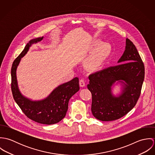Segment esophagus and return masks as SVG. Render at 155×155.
<instances>
[{
  "label": "esophagus",
  "instance_id": "1",
  "mask_svg": "<svg viewBox=\"0 0 155 155\" xmlns=\"http://www.w3.org/2000/svg\"><path fill=\"white\" fill-rule=\"evenodd\" d=\"M79 85H80L81 87H84L85 86V82L84 79H81L79 80Z\"/></svg>",
  "mask_w": 155,
  "mask_h": 155
}]
</instances>
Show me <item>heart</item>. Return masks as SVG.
<instances>
[{
    "label": "heart",
    "mask_w": 155,
    "mask_h": 155,
    "mask_svg": "<svg viewBox=\"0 0 155 155\" xmlns=\"http://www.w3.org/2000/svg\"><path fill=\"white\" fill-rule=\"evenodd\" d=\"M98 46L99 47L87 61L86 65L90 69H96L100 66L109 51V45L106 43L101 44L100 41H95L92 44L91 49L94 51Z\"/></svg>",
    "instance_id": "1"
}]
</instances>
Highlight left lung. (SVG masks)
I'll use <instances>...</instances> for the list:
<instances>
[{"label":"left lung","instance_id":"obj_1","mask_svg":"<svg viewBox=\"0 0 155 155\" xmlns=\"http://www.w3.org/2000/svg\"><path fill=\"white\" fill-rule=\"evenodd\" d=\"M115 66L89 76L87 85L92 94L91 111L101 121L117 120L131 110L141 93L144 78V66L135 46L126 39L125 50ZM123 86L121 94L114 96L111 87L115 83Z\"/></svg>","mask_w":155,"mask_h":155}]
</instances>
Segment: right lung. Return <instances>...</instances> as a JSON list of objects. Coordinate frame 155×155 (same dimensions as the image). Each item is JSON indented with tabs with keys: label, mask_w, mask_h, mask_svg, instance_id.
Here are the masks:
<instances>
[{
	"label": "right lung",
	"mask_w": 155,
	"mask_h": 155,
	"mask_svg": "<svg viewBox=\"0 0 155 155\" xmlns=\"http://www.w3.org/2000/svg\"><path fill=\"white\" fill-rule=\"evenodd\" d=\"M43 38L42 37L31 40L14 61L11 68V89L14 100L27 117L39 124L52 125L59 122L65 117L70 98L79 90V78H74L59 85L42 100L33 101L22 95L17 79V67L31 45L41 41Z\"/></svg>",
	"instance_id": "obj_1"
}]
</instances>
